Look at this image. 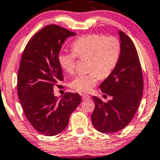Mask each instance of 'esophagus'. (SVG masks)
Listing matches in <instances>:
<instances>
[{
    "label": "esophagus",
    "instance_id": "esophagus-1",
    "mask_svg": "<svg viewBox=\"0 0 160 160\" xmlns=\"http://www.w3.org/2000/svg\"><path fill=\"white\" fill-rule=\"evenodd\" d=\"M90 96L89 95H87V94H83L82 95V99L85 100V99H88V98H90Z\"/></svg>",
    "mask_w": 160,
    "mask_h": 160
}]
</instances>
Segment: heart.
<instances>
[{
  "label": "heart",
  "mask_w": 160,
  "mask_h": 160,
  "mask_svg": "<svg viewBox=\"0 0 160 160\" xmlns=\"http://www.w3.org/2000/svg\"><path fill=\"white\" fill-rule=\"evenodd\" d=\"M72 51H62L58 60L61 68L69 74L76 70L77 57L88 58L87 73H81L70 82L72 89L88 92L97 84L100 76L107 77L113 72L121 53V43L115 36L103 35H84L72 44Z\"/></svg>",
  "instance_id": "obj_1"
}]
</instances>
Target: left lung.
<instances>
[{
    "mask_svg": "<svg viewBox=\"0 0 160 160\" xmlns=\"http://www.w3.org/2000/svg\"><path fill=\"white\" fill-rule=\"evenodd\" d=\"M121 53L116 68L99 88L113 98L108 102L92 96L95 109L92 125L102 133H115L125 128L137 113L143 92V77L139 56L133 41L119 31Z\"/></svg>",
    "mask_w": 160,
    "mask_h": 160,
    "instance_id": "8db88e82",
    "label": "left lung"
}]
</instances>
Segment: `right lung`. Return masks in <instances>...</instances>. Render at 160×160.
I'll return each mask as SVG.
<instances>
[{"label": "right lung", "mask_w": 160, "mask_h": 160, "mask_svg": "<svg viewBox=\"0 0 160 160\" xmlns=\"http://www.w3.org/2000/svg\"><path fill=\"white\" fill-rule=\"evenodd\" d=\"M75 35L60 26H47L30 38L21 56L18 96L29 123L46 136L64 131L82 101L78 93L65 92L61 99L53 94V87L64 79L59 52L66 38Z\"/></svg>", "instance_id": "right-lung-1"}]
</instances>
